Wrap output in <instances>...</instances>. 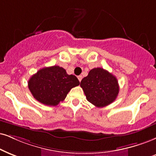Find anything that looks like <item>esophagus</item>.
Wrapping results in <instances>:
<instances>
[{
    "instance_id": "34e87169",
    "label": "esophagus",
    "mask_w": 156,
    "mask_h": 156,
    "mask_svg": "<svg viewBox=\"0 0 156 156\" xmlns=\"http://www.w3.org/2000/svg\"><path fill=\"white\" fill-rule=\"evenodd\" d=\"M82 76H78V80H79V81L81 82V81H82Z\"/></svg>"
}]
</instances>
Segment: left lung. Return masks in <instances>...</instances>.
Returning a JSON list of instances; mask_svg holds the SVG:
<instances>
[{"instance_id": "8db88e82", "label": "left lung", "mask_w": 156, "mask_h": 156, "mask_svg": "<svg viewBox=\"0 0 156 156\" xmlns=\"http://www.w3.org/2000/svg\"><path fill=\"white\" fill-rule=\"evenodd\" d=\"M80 86L87 100L98 108L112 103L119 92L116 76L102 68H94L82 80Z\"/></svg>"}]
</instances>
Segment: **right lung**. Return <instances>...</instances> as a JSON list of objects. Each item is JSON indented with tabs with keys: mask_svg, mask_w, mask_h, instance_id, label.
I'll return each instance as SVG.
<instances>
[{
	"mask_svg": "<svg viewBox=\"0 0 156 156\" xmlns=\"http://www.w3.org/2000/svg\"><path fill=\"white\" fill-rule=\"evenodd\" d=\"M80 81L74 75H69L62 67L53 66L40 69L28 82L33 97L44 105L55 106L66 98Z\"/></svg>",
	"mask_w": 156,
	"mask_h": 156,
	"instance_id": "add662e5",
	"label": "right lung"
}]
</instances>
